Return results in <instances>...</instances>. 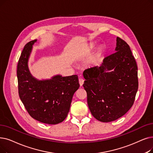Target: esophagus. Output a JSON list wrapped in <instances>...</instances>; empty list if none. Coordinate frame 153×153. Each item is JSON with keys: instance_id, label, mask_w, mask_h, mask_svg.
Returning a JSON list of instances; mask_svg holds the SVG:
<instances>
[{"instance_id": "obj_1", "label": "esophagus", "mask_w": 153, "mask_h": 153, "mask_svg": "<svg viewBox=\"0 0 153 153\" xmlns=\"http://www.w3.org/2000/svg\"><path fill=\"white\" fill-rule=\"evenodd\" d=\"M79 84H80V86H82V85L84 84V80L82 78H79Z\"/></svg>"}]
</instances>
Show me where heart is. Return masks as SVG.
Returning a JSON list of instances; mask_svg holds the SVG:
<instances>
[{"label":"heart","instance_id":"heart-1","mask_svg":"<svg viewBox=\"0 0 153 153\" xmlns=\"http://www.w3.org/2000/svg\"><path fill=\"white\" fill-rule=\"evenodd\" d=\"M92 47H93V45H90V48H92ZM101 52H102V50H101V49L100 50H99V54H101Z\"/></svg>","mask_w":153,"mask_h":153}]
</instances>
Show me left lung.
<instances>
[{"instance_id": "1", "label": "left lung", "mask_w": 153, "mask_h": 153, "mask_svg": "<svg viewBox=\"0 0 153 153\" xmlns=\"http://www.w3.org/2000/svg\"><path fill=\"white\" fill-rule=\"evenodd\" d=\"M116 42L114 53L105 57L100 66L83 72L89 109L103 123L124 116L133 105L138 89L137 66L129 46L118 37Z\"/></svg>"}]
</instances>
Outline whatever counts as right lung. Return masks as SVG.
I'll return each mask as SVG.
<instances>
[{
    "instance_id": "obj_1",
    "label": "right lung",
    "mask_w": 153,
    "mask_h": 153,
    "mask_svg": "<svg viewBox=\"0 0 153 153\" xmlns=\"http://www.w3.org/2000/svg\"><path fill=\"white\" fill-rule=\"evenodd\" d=\"M36 41V39L26 44L19 58L17 70L19 95L32 118L45 124H57L67 117L73 95L80 85L77 75H57L42 81L33 77L27 64Z\"/></svg>"
}]
</instances>
